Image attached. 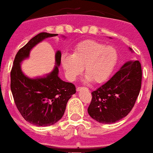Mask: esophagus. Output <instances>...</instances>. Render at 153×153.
<instances>
[{"instance_id":"esophagus-1","label":"esophagus","mask_w":153,"mask_h":153,"mask_svg":"<svg viewBox=\"0 0 153 153\" xmlns=\"http://www.w3.org/2000/svg\"><path fill=\"white\" fill-rule=\"evenodd\" d=\"M81 89H82V87H78V88H77V91H81Z\"/></svg>"}]
</instances>
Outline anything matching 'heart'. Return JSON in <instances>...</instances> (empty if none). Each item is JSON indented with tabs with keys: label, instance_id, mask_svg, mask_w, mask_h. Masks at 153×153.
<instances>
[{
	"label": "heart",
	"instance_id": "1",
	"mask_svg": "<svg viewBox=\"0 0 153 153\" xmlns=\"http://www.w3.org/2000/svg\"><path fill=\"white\" fill-rule=\"evenodd\" d=\"M118 62L117 50L94 40L79 43L73 50L72 55L64 54L61 59L62 68L67 78L73 81L83 72L86 81L100 83L105 81L114 70Z\"/></svg>",
	"mask_w": 153,
	"mask_h": 153
}]
</instances>
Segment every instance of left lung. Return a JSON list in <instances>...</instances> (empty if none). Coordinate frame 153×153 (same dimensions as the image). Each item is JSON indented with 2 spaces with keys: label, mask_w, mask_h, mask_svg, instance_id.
Here are the masks:
<instances>
[{
  "label": "left lung",
  "mask_w": 153,
  "mask_h": 153,
  "mask_svg": "<svg viewBox=\"0 0 153 153\" xmlns=\"http://www.w3.org/2000/svg\"><path fill=\"white\" fill-rule=\"evenodd\" d=\"M141 77L139 61L126 62L108 81L91 92L88 108L90 117L102 124L117 123L126 117L139 94Z\"/></svg>",
  "instance_id": "obj_1"
}]
</instances>
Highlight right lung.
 <instances>
[{"label": "right lung", "mask_w": 153, "mask_h": 153, "mask_svg": "<svg viewBox=\"0 0 153 153\" xmlns=\"http://www.w3.org/2000/svg\"><path fill=\"white\" fill-rule=\"evenodd\" d=\"M56 36L58 34L43 32L32 38L19 50L11 71V90L16 106L27 122L36 126H50L60 120L67 102L76 92L75 85L59 77L60 51H56V65L49 73L29 78L22 70V62L29 58L32 48L45 39Z\"/></svg>", "instance_id": "add662e5"}]
</instances>
